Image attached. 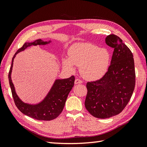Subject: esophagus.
<instances>
[{
    "instance_id": "34e87169",
    "label": "esophagus",
    "mask_w": 147,
    "mask_h": 147,
    "mask_svg": "<svg viewBox=\"0 0 147 147\" xmlns=\"http://www.w3.org/2000/svg\"><path fill=\"white\" fill-rule=\"evenodd\" d=\"M82 83V80H80V79H76L75 80V84H80V83Z\"/></svg>"
}]
</instances>
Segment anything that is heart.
I'll return each instance as SVG.
<instances>
[{
  "label": "heart",
  "mask_w": 147,
  "mask_h": 147,
  "mask_svg": "<svg viewBox=\"0 0 147 147\" xmlns=\"http://www.w3.org/2000/svg\"><path fill=\"white\" fill-rule=\"evenodd\" d=\"M68 57H64V68L74 72L75 65L80 67L82 77L88 81L102 78L107 73L110 62V54L105 48L88 43H78L70 47Z\"/></svg>",
  "instance_id": "obj_1"
}]
</instances>
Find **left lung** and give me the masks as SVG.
Segmentation results:
<instances>
[{
  "label": "left lung",
  "instance_id": "1",
  "mask_svg": "<svg viewBox=\"0 0 147 147\" xmlns=\"http://www.w3.org/2000/svg\"><path fill=\"white\" fill-rule=\"evenodd\" d=\"M105 43L113 48L110 65L104 76L88 82L84 105L89 113L105 119L121 113L129 101L136 84L132 53L117 35L106 37Z\"/></svg>",
  "mask_w": 147,
  "mask_h": 147
}]
</instances>
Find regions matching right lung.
Wrapping results in <instances>:
<instances>
[{
  "label": "right lung",
  "mask_w": 147,
  "mask_h": 147,
  "mask_svg": "<svg viewBox=\"0 0 147 147\" xmlns=\"http://www.w3.org/2000/svg\"><path fill=\"white\" fill-rule=\"evenodd\" d=\"M51 40L43 41L41 39L36 40L32 42H26L23 47L18 50L12 58L11 65L8 74L10 86L12 96L17 108L23 114L37 120L50 121L56 118L63 111L70 91L72 90L75 82V77L69 78L56 79L45 97L38 103L29 104L22 100L18 96L15 88L11 80V72L13 61L16 55L31 46L46 45L51 43Z\"/></svg>",
  "instance_id": "obj_1"
}]
</instances>
